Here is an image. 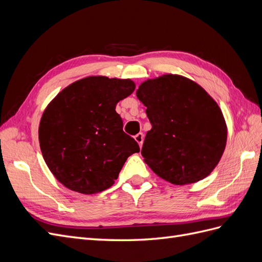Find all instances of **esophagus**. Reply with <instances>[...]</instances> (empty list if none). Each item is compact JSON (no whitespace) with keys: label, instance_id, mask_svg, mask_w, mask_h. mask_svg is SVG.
<instances>
[{"label":"esophagus","instance_id":"1","mask_svg":"<svg viewBox=\"0 0 262 262\" xmlns=\"http://www.w3.org/2000/svg\"><path fill=\"white\" fill-rule=\"evenodd\" d=\"M134 140H136L138 143H139V145H140V147L142 146V144H143V140H144V134L143 133H138L136 137H134Z\"/></svg>","mask_w":262,"mask_h":262}]
</instances>
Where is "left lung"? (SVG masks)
<instances>
[{"mask_svg":"<svg viewBox=\"0 0 262 262\" xmlns=\"http://www.w3.org/2000/svg\"><path fill=\"white\" fill-rule=\"evenodd\" d=\"M137 96L152 124L141 150L149 168L173 185L193 184L209 176L227 139L215 100L195 82L173 74L143 82Z\"/></svg>","mask_w":262,"mask_h":262,"instance_id":"8db88e82","label":"left lung"}]
</instances>
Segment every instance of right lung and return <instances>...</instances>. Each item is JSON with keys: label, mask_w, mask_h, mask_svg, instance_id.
Returning <instances> with one entry per match:
<instances>
[{"label": "right lung", "mask_w": 262, "mask_h": 262, "mask_svg": "<svg viewBox=\"0 0 262 262\" xmlns=\"http://www.w3.org/2000/svg\"><path fill=\"white\" fill-rule=\"evenodd\" d=\"M136 90L131 80L90 76L66 87L39 124L45 162L63 186L84 194L114 185L126 158L140 152L123 131L116 105Z\"/></svg>", "instance_id": "right-lung-1"}]
</instances>
